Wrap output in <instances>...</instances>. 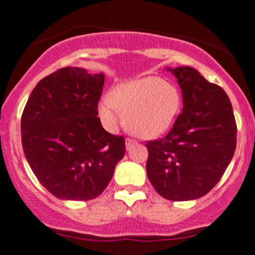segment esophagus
<instances>
[{"mask_svg": "<svg viewBox=\"0 0 255 255\" xmlns=\"http://www.w3.org/2000/svg\"><path fill=\"white\" fill-rule=\"evenodd\" d=\"M133 144H135L134 139H130V138H127V139H126V148L127 149H129Z\"/></svg>", "mask_w": 255, "mask_h": 255, "instance_id": "obj_1", "label": "esophagus"}]
</instances>
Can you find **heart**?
Listing matches in <instances>:
<instances>
[{
  "mask_svg": "<svg viewBox=\"0 0 255 255\" xmlns=\"http://www.w3.org/2000/svg\"><path fill=\"white\" fill-rule=\"evenodd\" d=\"M180 109L181 94L176 86L158 76H144L117 85L112 94L102 97L99 112L111 132L126 118L130 132L151 138L170 128Z\"/></svg>",
  "mask_w": 255,
  "mask_h": 255,
  "instance_id": "1",
  "label": "heart"
}]
</instances>
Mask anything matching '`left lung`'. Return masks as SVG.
<instances>
[{
    "label": "left lung",
    "instance_id": "obj_1",
    "mask_svg": "<svg viewBox=\"0 0 255 255\" xmlns=\"http://www.w3.org/2000/svg\"><path fill=\"white\" fill-rule=\"evenodd\" d=\"M182 92V112L164 138L146 143V175L170 201L205 196L230 165L237 125L227 94L190 66L166 68Z\"/></svg>",
    "mask_w": 255,
    "mask_h": 255
}]
</instances>
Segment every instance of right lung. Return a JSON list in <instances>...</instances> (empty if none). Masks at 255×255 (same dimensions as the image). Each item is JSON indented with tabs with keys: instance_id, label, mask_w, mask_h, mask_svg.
Segmentation results:
<instances>
[{
	"instance_id": "add662e5",
	"label": "right lung",
	"mask_w": 255,
	"mask_h": 255,
	"mask_svg": "<svg viewBox=\"0 0 255 255\" xmlns=\"http://www.w3.org/2000/svg\"><path fill=\"white\" fill-rule=\"evenodd\" d=\"M105 75L63 68L33 89L20 120L25 159L40 184L60 200L87 201L111 181L125 138L97 117Z\"/></svg>"
}]
</instances>
